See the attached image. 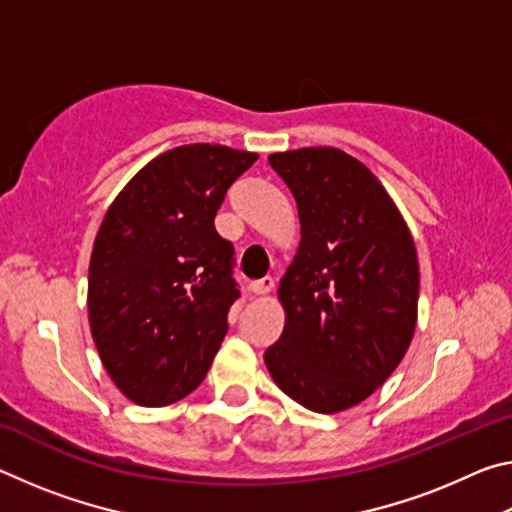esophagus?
I'll return each mask as SVG.
<instances>
[{
  "instance_id": "34e87169",
  "label": "esophagus",
  "mask_w": 512,
  "mask_h": 512,
  "mask_svg": "<svg viewBox=\"0 0 512 512\" xmlns=\"http://www.w3.org/2000/svg\"><path fill=\"white\" fill-rule=\"evenodd\" d=\"M275 287L273 277H262V280L257 282H250V291L255 293V296H266V293H271Z\"/></svg>"
}]
</instances>
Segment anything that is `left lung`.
Instances as JSON below:
<instances>
[{
    "mask_svg": "<svg viewBox=\"0 0 512 512\" xmlns=\"http://www.w3.org/2000/svg\"><path fill=\"white\" fill-rule=\"evenodd\" d=\"M291 189L300 248L280 282L287 323L264 352L275 384L316 413L372 395L409 350L418 257L391 196L366 164L329 146L268 155Z\"/></svg>",
    "mask_w": 512,
    "mask_h": 512,
    "instance_id": "obj_1",
    "label": "left lung"
}]
</instances>
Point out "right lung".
Instances as JSON below:
<instances>
[{"instance_id":"add662e5","label":"right lung","mask_w":512,"mask_h":512,"mask_svg":"<svg viewBox=\"0 0 512 512\" xmlns=\"http://www.w3.org/2000/svg\"><path fill=\"white\" fill-rule=\"evenodd\" d=\"M257 153L185 144L124 187L94 239L92 339L128 400L167 406L198 388L241 293L235 248L214 230L228 187Z\"/></svg>"}]
</instances>
